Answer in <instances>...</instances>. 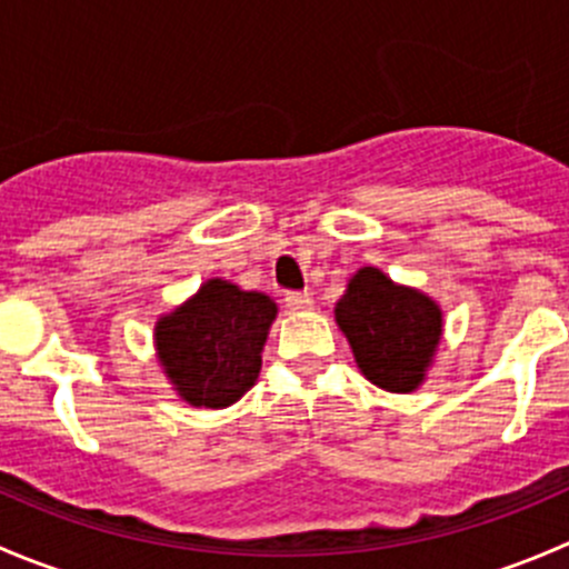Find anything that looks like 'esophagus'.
<instances>
[{
  "label": "esophagus",
  "mask_w": 569,
  "mask_h": 569,
  "mask_svg": "<svg viewBox=\"0 0 569 569\" xmlns=\"http://www.w3.org/2000/svg\"><path fill=\"white\" fill-rule=\"evenodd\" d=\"M283 300L291 311H308L313 306V297L308 291H286Z\"/></svg>",
  "instance_id": "obj_1"
}]
</instances>
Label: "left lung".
Listing matches in <instances>:
<instances>
[{
  "mask_svg": "<svg viewBox=\"0 0 569 569\" xmlns=\"http://www.w3.org/2000/svg\"><path fill=\"white\" fill-rule=\"evenodd\" d=\"M336 321L369 382L391 393H410L443 336V311L423 291L399 286L377 267L352 274L336 306Z\"/></svg>",
  "mask_w": 569,
  "mask_h": 569,
  "instance_id": "8db88e82",
  "label": "left lung"
}]
</instances>
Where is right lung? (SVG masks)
Masks as SVG:
<instances>
[{"label": "right lung", "instance_id": "right-lung-1", "mask_svg": "<svg viewBox=\"0 0 569 569\" xmlns=\"http://www.w3.org/2000/svg\"><path fill=\"white\" fill-rule=\"evenodd\" d=\"M278 306L261 291H242L222 278L206 280L198 295L153 327L159 363L192 407L233 405L256 386L261 352Z\"/></svg>", "mask_w": 569, "mask_h": 569}]
</instances>
